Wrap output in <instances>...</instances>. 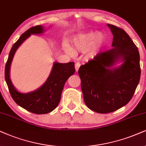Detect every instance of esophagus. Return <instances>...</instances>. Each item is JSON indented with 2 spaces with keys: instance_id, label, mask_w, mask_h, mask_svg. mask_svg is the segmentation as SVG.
<instances>
[{
  "instance_id": "esophagus-1",
  "label": "esophagus",
  "mask_w": 146,
  "mask_h": 146,
  "mask_svg": "<svg viewBox=\"0 0 146 146\" xmlns=\"http://www.w3.org/2000/svg\"><path fill=\"white\" fill-rule=\"evenodd\" d=\"M80 64L79 62H77L76 63V64H75V69H76V71L78 72V70H79V68H80Z\"/></svg>"
}]
</instances>
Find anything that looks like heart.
<instances>
[{"instance_id":"heart-1","label":"heart","mask_w":146,"mask_h":146,"mask_svg":"<svg viewBox=\"0 0 146 146\" xmlns=\"http://www.w3.org/2000/svg\"><path fill=\"white\" fill-rule=\"evenodd\" d=\"M72 41L74 48L76 51L84 52L91 47V53H93L104 46L106 36L103 33H100L97 30H88L79 32L74 36ZM64 48L68 53H74L72 48L68 44H66Z\"/></svg>"}]
</instances>
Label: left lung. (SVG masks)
Wrapping results in <instances>:
<instances>
[{"mask_svg": "<svg viewBox=\"0 0 146 146\" xmlns=\"http://www.w3.org/2000/svg\"><path fill=\"white\" fill-rule=\"evenodd\" d=\"M108 26L113 35V48L98 53L78 70L84 103L100 114L112 112L128 104L141 76L137 47L125 30ZM119 60L123 64L111 69Z\"/></svg>", "mask_w": 146, "mask_h": 146, "instance_id": "8db88e82", "label": "left lung"}]
</instances>
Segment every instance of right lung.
Instances as JSON below:
<instances>
[{"instance_id":"1","label":"right lung","mask_w":146,"mask_h":146,"mask_svg":"<svg viewBox=\"0 0 146 146\" xmlns=\"http://www.w3.org/2000/svg\"><path fill=\"white\" fill-rule=\"evenodd\" d=\"M44 29L42 26L30 28L21 35L11 49L5 65V77L13 100L17 105L36 114H47L55 110L61 100L63 89L66 80L75 72L74 62L66 64L55 62L46 82L36 91L28 93L19 92L14 87L10 79V67L15 51L23 41L31 35H40Z\"/></svg>"}]
</instances>
